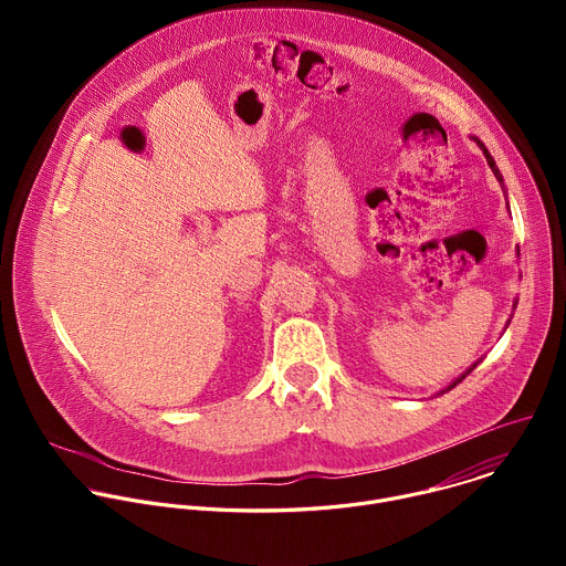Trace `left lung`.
Returning a JSON list of instances; mask_svg holds the SVG:
<instances>
[{
	"label": "left lung",
	"instance_id": "left-lung-1",
	"mask_svg": "<svg viewBox=\"0 0 566 566\" xmlns=\"http://www.w3.org/2000/svg\"><path fill=\"white\" fill-rule=\"evenodd\" d=\"M472 140H474V143H476V145H479V147H481V151H483V156H486V160H489V166H491V170H493V175H495V179H497V181H500V186H502V188H504V177H502V172H500V168H497V166H495V158H493V156H491V151H489V149H486V145H483V143H481V140H479V138H476V136H472ZM517 255H520V251H517ZM515 306H517V302H515V304H513V308H515ZM509 325H511V319H509V322H506V327H509ZM476 363H479V360H476ZM476 363H474V365H470V367H468V369H465V371H463V374H461V376H459V378H457V380H452V382H450V385H448V387H446V389H441V391H439V396H441V394H446V391H450V389H452V387H457V385H459V382H461V380H463V378H465V376H468V374H470V371H472V369H474V367H476Z\"/></svg>",
	"mask_w": 566,
	"mask_h": 566
}]
</instances>
